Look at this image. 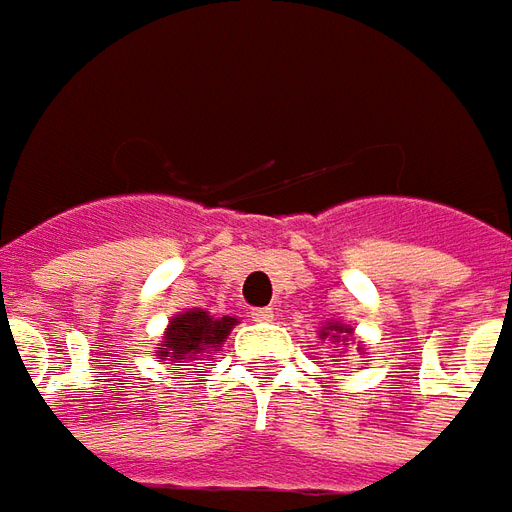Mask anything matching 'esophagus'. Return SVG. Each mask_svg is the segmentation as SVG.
Instances as JSON below:
<instances>
[{
  "mask_svg": "<svg viewBox=\"0 0 512 512\" xmlns=\"http://www.w3.org/2000/svg\"><path fill=\"white\" fill-rule=\"evenodd\" d=\"M249 318L257 323H271L274 321V310L271 307H257V310L249 312Z\"/></svg>",
  "mask_w": 512,
  "mask_h": 512,
  "instance_id": "1",
  "label": "esophagus"
}]
</instances>
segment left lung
<instances>
[{"mask_svg": "<svg viewBox=\"0 0 512 512\" xmlns=\"http://www.w3.org/2000/svg\"><path fill=\"white\" fill-rule=\"evenodd\" d=\"M318 337H321V340H329V343L334 345L337 356H340L345 348L351 345V340H354V326H348V323L343 321H326L321 326ZM356 351H359V354H365V348H362V345H356ZM332 362H340V359H332Z\"/></svg>", "mask_w": 512, "mask_h": 512, "instance_id": "obj_1", "label": "left lung"}]
</instances>
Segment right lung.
<instances>
[{"label": "right lung", "mask_w": 512, "mask_h": 512, "mask_svg": "<svg viewBox=\"0 0 512 512\" xmlns=\"http://www.w3.org/2000/svg\"><path fill=\"white\" fill-rule=\"evenodd\" d=\"M238 318L224 315V318H213L211 312L200 310H183L178 315H172L167 323V332L158 340L156 359L161 365H191L186 370H194L202 365L205 356H211L213 351H219L227 340V334L233 332Z\"/></svg>", "instance_id": "right-lung-1"}]
</instances>
